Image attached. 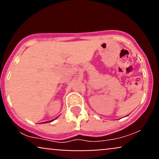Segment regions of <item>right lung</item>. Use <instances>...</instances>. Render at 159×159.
I'll return each instance as SVG.
<instances>
[{
	"mask_svg": "<svg viewBox=\"0 0 159 159\" xmlns=\"http://www.w3.org/2000/svg\"><path fill=\"white\" fill-rule=\"evenodd\" d=\"M53 120H51V121H49V122H52ZM45 123H48V122H45Z\"/></svg>",
	"mask_w": 159,
	"mask_h": 159,
	"instance_id": "add662e5",
	"label": "right lung"
}]
</instances>
